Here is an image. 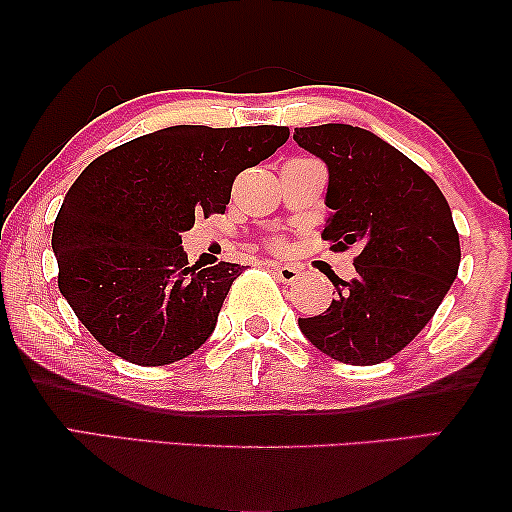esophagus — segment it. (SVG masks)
Returning <instances> with one entry per match:
<instances>
[{
	"label": "esophagus",
	"instance_id": "obj_1",
	"mask_svg": "<svg viewBox=\"0 0 512 512\" xmlns=\"http://www.w3.org/2000/svg\"><path fill=\"white\" fill-rule=\"evenodd\" d=\"M272 272H275V277L279 279V282L284 284H293L300 275L298 268H293V265H282V263H270Z\"/></svg>",
	"mask_w": 512,
	"mask_h": 512
}]
</instances>
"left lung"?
<instances>
[{"mask_svg":"<svg viewBox=\"0 0 512 512\" xmlns=\"http://www.w3.org/2000/svg\"><path fill=\"white\" fill-rule=\"evenodd\" d=\"M328 167L321 237L333 251L356 249V277H335L326 312L298 319L319 352L375 366L408 347L429 324L459 272L450 205L429 174L373 132L345 123L293 132Z\"/></svg>","mask_w":512,"mask_h":512,"instance_id":"1","label":"left lung"}]
</instances>
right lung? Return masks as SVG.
Here are the masks:
<instances>
[{
	"instance_id": "1",
	"label": "right lung",
	"mask_w": 512,
	"mask_h": 512,
	"mask_svg": "<svg viewBox=\"0 0 512 512\" xmlns=\"http://www.w3.org/2000/svg\"><path fill=\"white\" fill-rule=\"evenodd\" d=\"M289 139L284 125L172 128L102 153L53 223L58 289L90 335L137 366L186 359L212 335L244 265L188 268L181 233L223 214L233 181Z\"/></svg>"
}]
</instances>
